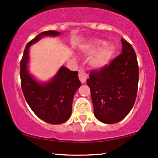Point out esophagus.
Segmentation results:
<instances>
[{
    "label": "esophagus",
    "mask_w": 158,
    "mask_h": 158,
    "mask_svg": "<svg viewBox=\"0 0 158 158\" xmlns=\"http://www.w3.org/2000/svg\"><path fill=\"white\" fill-rule=\"evenodd\" d=\"M79 78L81 82L84 84V83L86 82L87 79H88V75H87V73H85L84 70H80L79 72Z\"/></svg>",
    "instance_id": "1"
}]
</instances>
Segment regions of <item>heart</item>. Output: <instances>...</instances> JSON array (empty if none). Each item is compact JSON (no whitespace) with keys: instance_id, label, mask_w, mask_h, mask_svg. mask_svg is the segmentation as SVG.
Returning <instances> with one entry per match:
<instances>
[{"instance_id":"1","label":"heart","mask_w":158,"mask_h":158,"mask_svg":"<svg viewBox=\"0 0 158 158\" xmlns=\"http://www.w3.org/2000/svg\"><path fill=\"white\" fill-rule=\"evenodd\" d=\"M115 48L110 43H105L101 39L91 40L85 48L87 55H92L89 59V64L93 68L101 69L106 67L113 57Z\"/></svg>"}]
</instances>
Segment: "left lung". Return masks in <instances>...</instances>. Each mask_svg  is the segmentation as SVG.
<instances>
[{
  "label": "left lung",
  "mask_w": 158,
  "mask_h": 158,
  "mask_svg": "<svg viewBox=\"0 0 158 158\" xmlns=\"http://www.w3.org/2000/svg\"><path fill=\"white\" fill-rule=\"evenodd\" d=\"M122 53L99 71H91L87 84L91 93L94 115L100 122L114 124L133 108L137 93L139 68L134 48L121 39Z\"/></svg>",
  "instance_id": "8db88e82"
}]
</instances>
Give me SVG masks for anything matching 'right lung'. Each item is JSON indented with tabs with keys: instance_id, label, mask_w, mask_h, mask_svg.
<instances>
[{
	"instance_id": "add662e5",
	"label": "right lung",
	"mask_w": 158,
	"mask_h": 158,
	"mask_svg": "<svg viewBox=\"0 0 158 158\" xmlns=\"http://www.w3.org/2000/svg\"><path fill=\"white\" fill-rule=\"evenodd\" d=\"M61 32L49 30L39 33L27 43L21 61V88L27 102L40 119L50 124H61L70 118L74 94L81 86L77 71L61 66L48 81L41 82L29 72V49L46 36H58Z\"/></svg>"
}]
</instances>
